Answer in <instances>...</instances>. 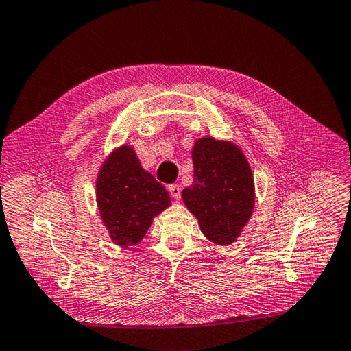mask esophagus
Returning a JSON list of instances; mask_svg holds the SVG:
<instances>
[{
    "instance_id": "esophagus-1",
    "label": "esophagus",
    "mask_w": 351,
    "mask_h": 351,
    "mask_svg": "<svg viewBox=\"0 0 351 351\" xmlns=\"http://www.w3.org/2000/svg\"><path fill=\"white\" fill-rule=\"evenodd\" d=\"M169 193H170V195L173 197V200H179V197H181V186H179L178 184H173V185H170L169 186Z\"/></svg>"
}]
</instances>
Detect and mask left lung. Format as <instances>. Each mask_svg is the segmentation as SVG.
Wrapping results in <instances>:
<instances>
[{
	"mask_svg": "<svg viewBox=\"0 0 351 351\" xmlns=\"http://www.w3.org/2000/svg\"><path fill=\"white\" fill-rule=\"evenodd\" d=\"M194 182L182 191L185 208L203 234L218 246L240 237L255 208V181L239 145L212 136L199 138L191 149Z\"/></svg>",
	"mask_w": 351,
	"mask_h": 351,
	"instance_id": "left-lung-1",
	"label": "left lung"
}]
</instances>
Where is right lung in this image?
Segmentation results:
<instances>
[{
  "mask_svg": "<svg viewBox=\"0 0 351 351\" xmlns=\"http://www.w3.org/2000/svg\"><path fill=\"white\" fill-rule=\"evenodd\" d=\"M96 203L108 236L123 249L142 241L152 219L172 204L166 188L142 167L128 142L114 148L99 167Z\"/></svg>",
  "mask_w": 351,
  "mask_h": 351,
  "instance_id": "1",
  "label": "right lung"
}]
</instances>
